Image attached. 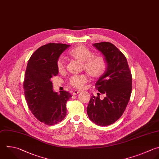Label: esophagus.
I'll use <instances>...</instances> for the list:
<instances>
[{
    "instance_id": "34e87169",
    "label": "esophagus",
    "mask_w": 159,
    "mask_h": 159,
    "mask_svg": "<svg viewBox=\"0 0 159 159\" xmlns=\"http://www.w3.org/2000/svg\"><path fill=\"white\" fill-rule=\"evenodd\" d=\"M80 92H81V90H75L74 92L73 93V95H76V94H78V93H80Z\"/></svg>"
}]
</instances>
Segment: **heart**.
Instances as JSON below:
<instances>
[{
    "mask_svg": "<svg viewBox=\"0 0 159 159\" xmlns=\"http://www.w3.org/2000/svg\"><path fill=\"white\" fill-rule=\"evenodd\" d=\"M70 55L83 61V68L93 76L99 77L106 71L107 62L101 56L93 55V53L86 47L79 45L73 48L70 52ZM57 68L59 72L65 70V63L62 57L58 58L57 61ZM89 80L87 74H80L72 76L70 79V84L78 89L83 88Z\"/></svg>",
    "mask_w": 159,
    "mask_h": 159,
    "instance_id": "1",
    "label": "heart"
}]
</instances>
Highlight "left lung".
Masks as SVG:
<instances>
[{"label": "left lung", "instance_id": "1", "mask_svg": "<svg viewBox=\"0 0 159 159\" xmlns=\"http://www.w3.org/2000/svg\"><path fill=\"white\" fill-rule=\"evenodd\" d=\"M93 46L107 62L105 73L95 84L98 91L106 97L101 99L99 96H92L87 114L93 122L106 126L115 122L124 113L131 94L132 75L125 57L113 44L101 42Z\"/></svg>", "mask_w": 159, "mask_h": 159}]
</instances>
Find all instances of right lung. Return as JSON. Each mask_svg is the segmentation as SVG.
Wrapping results in <instances>:
<instances>
[{"label": "right lung", "mask_w": 159, "mask_h": 159, "mask_svg": "<svg viewBox=\"0 0 159 159\" xmlns=\"http://www.w3.org/2000/svg\"><path fill=\"white\" fill-rule=\"evenodd\" d=\"M70 45L48 43L38 48L30 58L25 75L24 89L29 109L40 122L55 125L66 115L70 93L53 90L52 78L58 75L57 61Z\"/></svg>", "instance_id": "add662e5"}]
</instances>
